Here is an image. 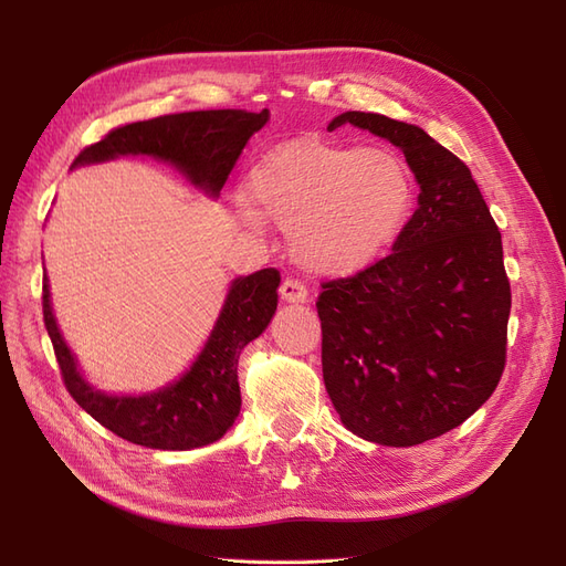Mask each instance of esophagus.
<instances>
[{
	"mask_svg": "<svg viewBox=\"0 0 566 566\" xmlns=\"http://www.w3.org/2000/svg\"><path fill=\"white\" fill-rule=\"evenodd\" d=\"M279 293H281V300L287 304H304L306 302V287L297 281H290V279L283 281Z\"/></svg>",
	"mask_w": 566,
	"mask_h": 566,
	"instance_id": "obj_1",
	"label": "esophagus"
}]
</instances>
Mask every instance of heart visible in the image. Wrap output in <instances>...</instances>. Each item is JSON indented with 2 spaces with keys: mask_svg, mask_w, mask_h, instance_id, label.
Segmentation results:
<instances>
[{
  "mask_svg": "<svg viewBox=\"0 0 566 566\" xmlns=\"http://www.w3.org/2000/svg\"><path fill=\"white\" fill-rule=\"evenodd\" d=\"M248 193L287 233L300 266L347 279L373 266L399 238L413 205V177L391 148L300 136L250 167ZM255 209L241 198L235 217L260 229L264 219Z\"/></svg>",
  "mask_w": 566,
  "mask_h": 566,
  "instance_id": "heart-1",
  "label": "heart"
}]
</instances>
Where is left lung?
Returning <instances> with one entry per match:
<instances>
[{
  "instance_id": "1",
  "label": "left lung",
  "mask_w": 566,
  "mask_h": 566,
  "mask_svg": "<svg viewBox=\"0 0 566 566\" xmlns=\"http://www.w3.org/2000/svg\"><path fill=\"white\" fill-rule=\"evenodd\" d=\"M337 127L397 146L420 193L389 256L323 285V382L352 434L416 447L499 387L510 316L501 231L468 165L422 127L361 111L333 117Z\"/></svg>"
}]
</instances>
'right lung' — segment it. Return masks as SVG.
I'll return each mask as SVG.
<instances>
[{
  "instance_id": "right-lung-1",
  "label": "right lung",
  "mask_w": 566,
  "mask_h": 566,
  "mask_svg": "<svg viewBox=\"0 0 566 566\" xmlns=\"http://www.w3.org/2000/svg\"><path fill=\"white\" fill-rule=\"evenodd\" d=\"M266 119V108L260 113L196 111L144 119L117 127L106 139L84 148L71 169L117 158H153L175 167L196 191L217 200L250 136ZM279 285L276 269L233 279L193 364L172 382L142 394H108L84 378L56 323L46 276L42 310L65 387L96 422L146 449L191 451L219 441L241 413L238 358L276 314Z\"/></svg>"
}]
</instances>
